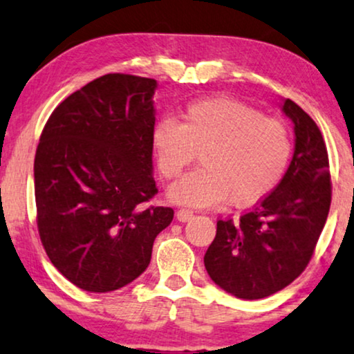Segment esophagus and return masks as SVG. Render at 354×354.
<instances>
[{"label": "esophagus", "mask_w": 354, "mask_h": 354, "mask_svg": "<svg viewBox=\"0 0 354 354\" xmlns=\"http://www.w3.org/2000/svg\"><path fill=\"white\" fill-rule=\"evenodd\" d=\"M192 216H194V214H192V210H189V209H180L176 212V218L180 222H187V221H191L192 218Z\"/></svg>", "instance_id": "esophagus-1"}]
</instances>
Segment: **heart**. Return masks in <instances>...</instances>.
<instances>
[{"mask_svg": "<svg viewBox=\"0 0 354 354\" xmlns=\"http://www.w3.org/2000/svg\"><path fill=\"white\" fill-rule=\"evenodd\" d=\"M158 171L178 178L201 153L203 167L169 187V199L209 207L229 198L239 207L261 201L288 169L292 140L288 127L258 109L225 96L192 101L181 124L162 118L151 131Z\"/></svg>", "mask_w": 354, "mask_h": 354, "instance_id": "heart-1", "label": "heart"}]
</instances>
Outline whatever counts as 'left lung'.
<instances>
[{"mask_svg": "<svg viewBox=\"0 0 354 354\" xmlns=\"http://www.w3.org/2000/svg\"><path fill=\"white\" fill-rule=\"evenodd\" d=\"M296 149L279 185L239 218L217 221L204 254L210 279L239 299H263L284 289L306 270L332 203L328 153L320 129L286 100Z\"/></svg>", "mask_w": 354, "mask_h": 354, "instance_id": "left-lung-1", "label": "left lung"}]
</instances>
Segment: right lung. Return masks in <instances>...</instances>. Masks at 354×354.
Wrapping results in <instances>:
<instances>
[{
  "mask_svg": "<svg viewBox=\"0 0 354 354\" xmlns=\"http://www.w3.org/2000/svg\"><path fill=\"white\" fill-rule=\"evenodd\" d=\"M156 82L109 73L62 101L34 160L37 229L48 259L71 284L109 292L149 266L173 209L149 205Z\"/></svg>",
  "mask_w": 354,
  "mask_h": 354,
  "instance_id": "1",
  "label": "right lung"
}]
</instances>
